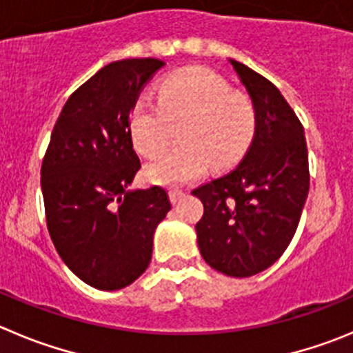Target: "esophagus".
Returning a JSON list of instances; mask_svg holds the SVG:
<instances>
[{
    "label": "esophagus",
    "mask_w": 353,
    "mask_h": 353,
    "mask_svg": "<svg viewBox=\"0 0 353 353\" xmlns=\"http://www.w3.org/2000/svg\"><path fill=\"white\" fill-rule=\"evenodd\" d=\"M169 196H170V202L177 203L184 196V192H183V190H170Z\"/></svg>",
    "instance_id": "esophagus-1"
}]
</instances>
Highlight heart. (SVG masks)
I'll return each mask as SVG.
<instances>
[{"mask_svg":"<svg viewBox=\"0 0 353 353\" xmlns=\"http://www.w3.org/2000/svg\"><path fill=\"white\" fill-rule=\"evenodd\" d=\"M176 126L181 144L148 163L151 183L174 186L205 174L209 163H236L254 141L258 111L249 95L212 69L192 65L163 78L157 99L141 95L128 120L134 148L144 157L159 154Z\"/></svg>","mask_w":353,"mask_h":353,"instance_id":"b5f03b06","label":"heart"}]
</instances>
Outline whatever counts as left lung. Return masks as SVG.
Wrapping results in <instances>:
<instances>
[{
    "label": "left lung",
    "mask_w": 353,
    "mask_h": 353,
    "mask_svg": "<svg viewBox=\"0 0 353 353\" xmlns=\"http://www.w3.org/2000/svg\"><path fill=\"white\" fill-rule=\"evenodd\" d=\"M230 64L256 104L258 128L236 169L193 190L203 203L196 242L214 270L251 276L272 266L294 236L310 188L308 150L281 90L242 62Z\"/></svg>",
    "instance_id": "1"
}]
</instances>
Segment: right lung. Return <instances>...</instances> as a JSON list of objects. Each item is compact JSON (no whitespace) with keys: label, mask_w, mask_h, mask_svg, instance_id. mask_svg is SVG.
<instances>
[{"label":"right lung","mask_w":353,"mask_h":353,"mask_svg":"<svg viewBox=\"0 0 353 353\" xmlns=\"http://www.w3.org/2000/svg\"><path fill=\"white\" fill-rule=\"evenodd\" d=\"M163 65L148 57L99 69L68 99L43 158L52 242L68 268L101 291L127 288L146 272L154 230L170 210L163 188L128 190L141 169L130 111Z\"/></svg>","instance_id":"right-lung-1"}]
</instances>
